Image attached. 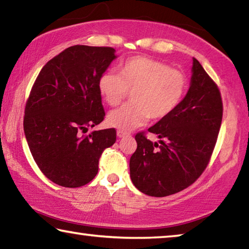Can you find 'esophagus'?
Wrapping results in <instances>:
<instances>
[{"label": "esophagus", "instance_id": "1", "mask_svg": "<svg viewBox=\"0 0 249 249\" xmlns=\"http://www.w3.org/2000/svg\"><path fill=\"white\" fill-rule=\"evenodd\" d=\"M126 135H128L127 132H124V130H117V136H119L120 138L126 136Z\"/></svg>", "mask_w": 249, "mask_h": 249}]
</instances>
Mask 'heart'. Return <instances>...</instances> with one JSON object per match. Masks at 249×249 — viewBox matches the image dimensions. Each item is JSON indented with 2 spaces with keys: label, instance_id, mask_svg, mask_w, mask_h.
Segmentation results:
<instances>
[{
  "label": "heart",
  "instance_id": "obj_1",
  "mask_svg": "<svg viewBox=\"0 0 249 249\" xmlns=\"http://www.w3.org/2000/svg\"><path fill=\"white\" fill-rule=\"evenodd\" d=\"M187 75L178 69L148 57L136 56L119 66V74H101L98 90L109 107H117L128 92L132 102L107 115V124L120 130H132L150 117L161 120L179 107L187 92Z\"/></svg>",
  "mask_w": 249,
  "mask_h": 249
}]
</instances>
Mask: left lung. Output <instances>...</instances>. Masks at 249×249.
<instances>
[{
	"label": "left lung",
	"mask_w": 249,
	"mask_h": 249,
	"mask_svg": "<svg viewBox=\"0 0 249 249\" xmlns=\"http://www.w3.org/2000/svg\"><path fill=\"white\" fill-rule=\"evenodd\" d=\"M223 117L216 83L193 58L187 95L174 112L148 128L160 145L137 133L129 160L130 179L141 192L161 197L191 185L205 170L215 147Z\"/></svg>",
	"instance_id": "obj_1"
}]
</instances>
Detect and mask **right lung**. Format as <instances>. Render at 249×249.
Listing matches in <instances>:
<instances>
[{
  "label": "right lung",
  "mask_w": 249,
  "mask_h": 249,
  "mask_svg": "<svg viewBox=\"0 0 249 249\" xmlns=\"http://www.w3.org/2000/svg\"><path fill=\"white\" fill-rule=\"evenodd\" d=\"M115 58L112 47L71 46L43 67L32 88L25 136L40 171L61 187L89 183L116 141L114 128L81 134L104 120L98 81Z\"/></svg>",
  "instance_id": "add662e5"
}]
</instances>
